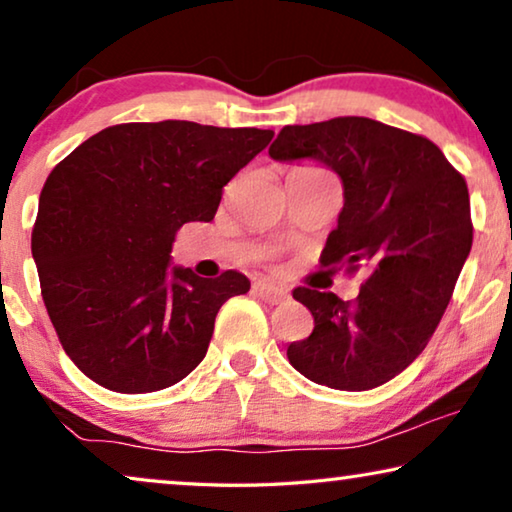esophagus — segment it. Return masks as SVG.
Masks as SVG:
<instances>
[{
    "label": "esophagus",
    "mask_w": 512,
    "mask_h": 512,
    "mask_svg": "<svg viewBox=\"0 0 512 512\" xmlns=\"http://www.w3.org/2000/svg\"><path fill=\"white\" fill-rule=\"evenodd\" d=\"M254 293H256L258 298L265 300V303H270V305H279V303H284L286 298H289V291H286L284 286L265 284V282L254 284Z\"/></svg>",
    "instance_id": "obj_1"
}]
</instances>
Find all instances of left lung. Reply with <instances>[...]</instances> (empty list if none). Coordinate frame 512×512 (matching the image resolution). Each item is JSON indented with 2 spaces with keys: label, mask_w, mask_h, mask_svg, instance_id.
<instances>
[{
  "label": "left lung",
  "mask_w": 512,
  "mask_h": 512,
  "mask_svg": "<svg viewBox=\"0 0 512 512\" xmlns=\"http://www.w3.org/2000/svg\"><path fill=\"white\" fill-rule=\"evenodd\" d=\"M268 153L338 174L345 205L321 263L368 270L356 300L293 291L312 312L314 331L291 342L286 356L324 387H380L422 354L471 254L466 181L426 137L363 116L286 125Z\"/></svg>",
  "instance_id": "obj_1"
}]
</instances>
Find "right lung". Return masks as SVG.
Wrapping results in <instances>:
<instances>
[{
	"instance_id": "right-lung-1",
	"label": "right lung",
	"mask_w": 512,
	"mask_h": 512,
	"mask_svg": "<svg viewBox=\"0 0 512 512\" xmlns=\"http://www.w3.org/2000/svg\"><path fill=\"white\" fill-rule=\"evenodd\" d=\"M275 132L191 121L104 128L48 174L32 230L41 296L69 359L121 394L172 387L205 359L242 272L172 265L177 230L212 221L221 191Z\"/></svg>"
}]
</instances>
